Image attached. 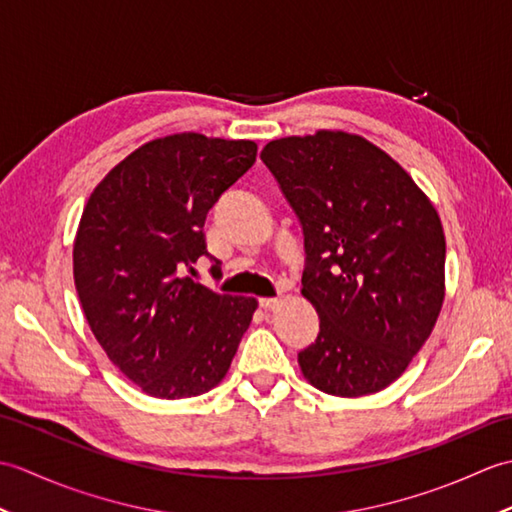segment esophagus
Segmentation results:
<instances>
[{
  "label": "esophagus",
  "mask_w": 512,
  "mask_h": 512,
  "mask_svg": "<svg viewBox=\"0 0 512 512\" xmlns=\"http://www.w3.org/2000/svg\"><path fill=\"white\" fill-rule=\"evenodd\" d=\"M259 306H262L264 310H277L281 306V299L279 297H264V299H259Z\"/></svg>",
  "instance_id": "esophagus-1"
}]
</instances>
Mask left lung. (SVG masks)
<instances>
[{"label":"left lung","instance_id":"1","mask_svg":"<svg viewBox=\"0 0 512 512\" xmlns=\"http://www.w3.org/2000/svg\"><path fill=\"white\" fill-rule=\"evenodd\" d=\"M262 160L303 226L301 295L321 319L301 374L330 396L376 394L440 317L447 242L436 206L387 151L341 129L270 140Z\"/></svg>","mask_w":512,"mask_h":512}]
</instances>
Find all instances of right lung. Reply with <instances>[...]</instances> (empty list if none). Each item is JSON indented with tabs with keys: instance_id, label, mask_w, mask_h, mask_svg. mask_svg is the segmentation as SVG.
I'll use <instances>...</instances> for the list:
<instances>
[{
	"instance_id": "right-lung-1",
	"label": "right lung",
	"mask_w": 512,
	"mask_h": 512,
	"mask_svg": "<svg viewBox=\"0 0 512 512\" xmlns=\"http://www.w3.org/2000/svg\"><path fill=\"white\" fill-rule=\"evenodd\" d=\"M255 156L253 140L162 136L118 162L85 204L72 248L81 308L107 358L147 396L220 385L253 321L255 297L220 295L182 273L206 255V213Z\"/></svg>"
}]
</instances>
